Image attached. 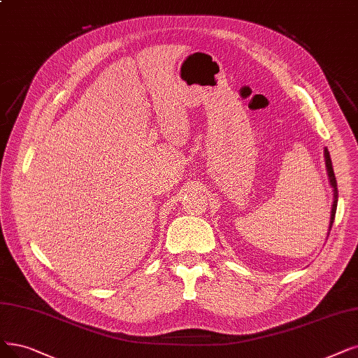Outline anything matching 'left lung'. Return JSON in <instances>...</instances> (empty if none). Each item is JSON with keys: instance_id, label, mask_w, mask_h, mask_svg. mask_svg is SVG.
Returning <instances> with one entry per match:
<instances>
[{"instance_id": "8db88e82", "label": "left lung", "mask_w": 358, "mask_h": 358, "mask_svg": "<svg viewBox=\"0 0 358 358\" xmlns=\"http://www.w3.org/2000/svg\"><path fill=\"white\" fill-rule=\"evenodd\" d=\"M323 152H324V164H326V171H327L329 183H331L332 191H334V204H332V210H331V222H329V232H331L334 220H335V214H336V206H338V188H336V178H335V173H334L331 155H329V151H327L326 147H324ZM329 232H327V235H329Z\"/></svg>"}]
</instances>
